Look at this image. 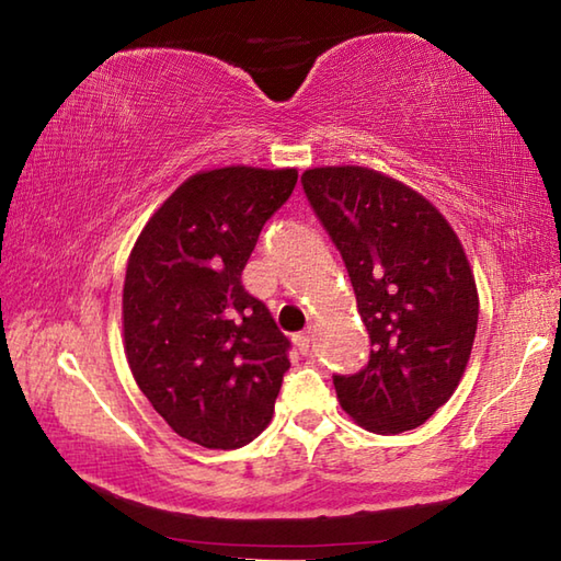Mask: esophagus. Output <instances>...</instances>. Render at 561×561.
<instances>
[{
  "label": "esophagus",
  "mask_w": 561,
  "mask_h": 561,
  "mask_svg": "<svg viewBox=\"0 0 561 561\" xmlns=\"http://www.w3.org/2000/svg\"><path fill=\"white\" fill-rule=\"evenodd\" d=\"M294 345H297L299 353L307 355V353H309V348H311V331H309V333H299V335H294Z\"/></svg>",
  "instance_id": "34e87169"
}]
</instances>
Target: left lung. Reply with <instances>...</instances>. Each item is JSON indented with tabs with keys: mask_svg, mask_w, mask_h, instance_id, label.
Here are the masks:
<instances>
[{
	"mask_svg": "<svg viewBox=\"0 0 561 561\" xmlns=\"http://www.w3.org/2000/svg\"><path fill=\"white\" fill-rule=\"evenodd\" d=\"M339 248L370 333L365 370L335 375L353 422L375 434L416 430L461 382L478 325V289L461 240L422 193L368 167L301 174Z\"/></svg>",
	"mask_w": 561,
	"mask_h": 561,
	"instance_id": "8db88e82",
	"label": "left lung"
}]
</instances>
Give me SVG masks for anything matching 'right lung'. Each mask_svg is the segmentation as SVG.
<instances>
[{
  "instance_id": "obj_1",
  "label": "right lung",
  "mask_w": 561,
  "mask_h": 561,
  "mask_svg": "<svg viewBox=\"0 0 561 561\" xmlns=\"http://www.w3.org/2000/svg\"><path fill=\"white\" fill-rule=\"evenodd\" d=\"M297 179V169L245 164L198 171L154 210L129 252V370L171 430L206 449L257 439L289 370V341L240 277Z\"/></svg>"
}]
</instances>
